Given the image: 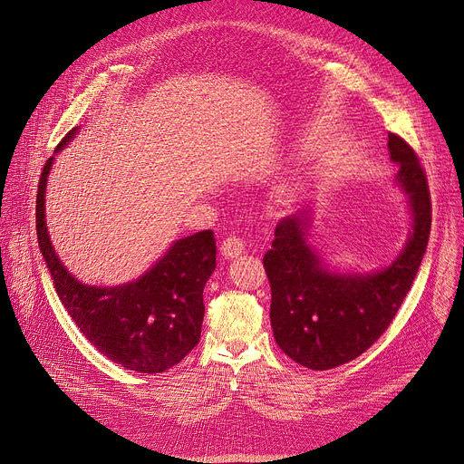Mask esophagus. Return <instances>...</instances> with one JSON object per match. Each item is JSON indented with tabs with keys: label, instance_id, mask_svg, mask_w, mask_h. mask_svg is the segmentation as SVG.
<instances>
[{
	"label": "esophagus",
	"instance_id": "obj_1",
	"mask_svg": "<svg viewBox=\"0 0 464 464\" xmlns=\"http://www.w3.org/2000/svg\"><path fill=\"white\" fill-rule=\"evenodd\" d=\"M220 252H222V256H224L226 259H235V257L242 256V252H244V242H242V238H240V237H235V235L224 238L222 244H220Z\"/></svg>",
	"mask_w": 464,
	"mask_h": 464
}]
</instances>
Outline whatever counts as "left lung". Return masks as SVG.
<instances>
[{
    "label": "left lung",
    "mask_w": 464,
    "mask_h": 464,
    "mask_svg": "<svg viewBox=\"0 0 464 464\" xmlns=\"http://www.w3.org/2000/svg\"><path fill=\"white\" fill-rule=\"evenodd\" d=\"M397 182L411 198L412 233L401 256L375 274H330L305 244L307 210L280 220L263 257L276 343L296 363L324 372L358 358L390 326L421 265L430 231V194L416 150L388 132Z\"/></svg>",
    "instance_id": "left-lung-1"
}]
</instances>
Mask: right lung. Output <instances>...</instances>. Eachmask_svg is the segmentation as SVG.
Here are the masks:
<instances>
[{
	"label": "right lung",
	"instance_id": "1",
	"mask_svg": "<svg viewBox=\"0 0 464 464\" xmlns=\"http://www.w3.org/2000/svg\"><path fill=\"white\" fill-rule=\"evenodd\" d=\"M76 134L72 129L57 149ZM52 159L37 190V237L53 287L80 332L111 362L138 373H162L187 356L201 337L203 287L216 268L212 229L179 238L136 282L119 287L80 284L59 261L44 222V192Z\"/></svg>",
	"mask_w": 464,
	"mask_h": 464
}]
</instances>
